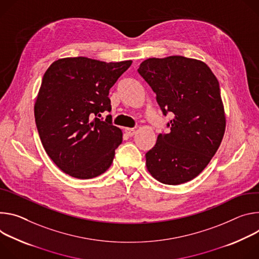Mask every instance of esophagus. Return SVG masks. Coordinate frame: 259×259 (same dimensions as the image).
<instances>
[{"mask_svg": "<svg viewBox=\"0 0 259 259\" xmlns=\"http://www.w3.org/2000/svg\"><path fill=\"white\" fill-rule=\"evenodd\" d=\"M124 132L126 133V135H127L128 137H133V136L135 135V133H136V130H135V128H130V127H126V128L124 130Z\"/></svg>", "mask_w": 259, "mask_h": 259, "instance_id": "1", "label": "esophagus"}]
</instances>
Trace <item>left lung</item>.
I'll return each mask as SVG.
<instances>
[{
	"instance_id": "8db88e82",
	"label": "left lung",
	"mask_w": 259,
	"mask_h": 259,
	"mask_svg": "<svg viewBox=\"0 0 259 259\" xmlns=\"http://www.w3.org/2000/svg\"><path fill=\"white\" fill-rule=\"evenodd\" d=\"M139 74L156 94L164 115L173 113L168 134H159L146 153V166L157 181L178 185L198 176L218 150L226 117L219 83L204 62L181 55L142 62Z\"/></svg>"
}]
</instances>
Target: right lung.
Here are the masks:
<instances>
[{
	"mask_svg": "<svg viewBox=\"0 0 259 259\" xmlns=\"http://www.w3.org/2000/svg\"><path fill=\"white\" fill-rule=\"evenodd\" d=\"M132 63L65 57L46 70L34 106L36 125L46 153L69 176L92 179L112 164L122 132L111 116L93 117L111 111L109 91Z\"/></svg>",
	"mask_w": 259,
	"mask_h": 259,
	"instance_id": "1",
	"label": "right lung"
}]
</instances>
